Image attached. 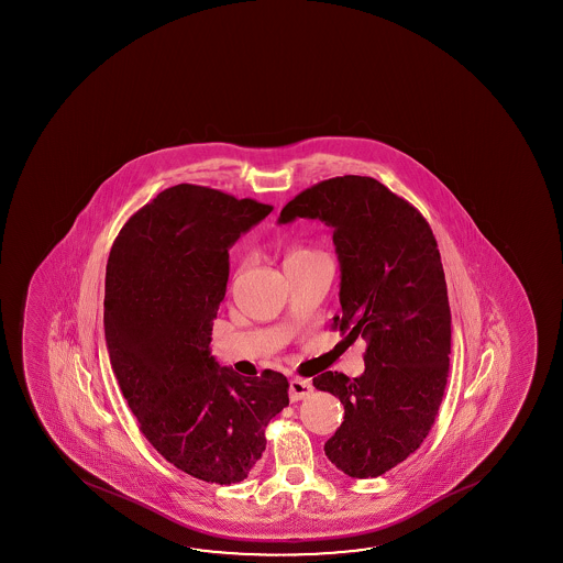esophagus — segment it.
I'll use <instances>...</instances> for the list:
<instances>
[{
  "mask_svg": "<svg viewBox=\"0 0 563 563\" xmlns=\"http://www.w3.org/2000/svg\"><path fill=\"white\" fill-rule=\"evenodd\" d=\"M312 393V383H308V380H305V378H292V380H290V387H288V397H290L292 402L305 400V398L310 397Z\"/></svg>",
  "mask_w": 563,
  "mask_h": 563,
  "instance_id": "1",
  "label": "esophagus"
}]
</instances>
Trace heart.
Wrapping results in <instances>:
<instances>
[{
    "label": "heart",
    "instance_id": "heart-1",
    "mask_svg": "<svg viewBox=\"0 0 563 563\" xmlns=\"http://www.w3.org/2000/svg\"><path fill=\"white\" fill-rule=\"evenodd\" d=\"M312 253H313V251L296 250V251H292V253H290V255H288V257H286V261H288V258L305 257V255H312Z\"/></svg>",
    "mask_w": 563,
    "mask_h": 563
}]
</instances>
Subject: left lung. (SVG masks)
Masks as SVG:
<instances>
[{"instance_id": "obj_1", "label": "left lung", "mask_w": 563, "mask_h": 563, "mask_svg": "<svg viewBox=\"0 0 563 563\" xmlns=\"http://www.w3.org/2000/svg\"><path fill=\"white\" fill-rule=\"evenodd\" d=\"M332 225L341 265V316L347 340L363 338L365 373L313 377L345 408L323 445L355 479L378 477L415 453L442 405L452 353V313L442 257L415 206L371 176H335L286 203L278 222Z\"/></svg>"}]
</instances>
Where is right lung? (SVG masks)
Instances as JSON below:
<instances>
[{"instance_id":"right-lung-1","label":"right lung","mask_w":563,"mask_h":563,"mask_svg":"<svg viewBox=\"0 0 563 563\" xmlns=\"http://www.w3.org/2000/svg\"><path fill=\"white\" fill-rule=\"evenodd\" d=\"M271 212L208 186H170L121 228L106 267L111 369L139 430L176 470L216 485L250 475L288 406L283 373L241 377L210 355L228 250Z\"/></svg>"}]
</instances>
